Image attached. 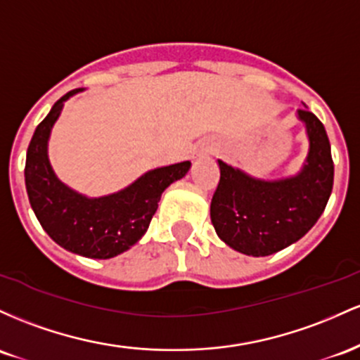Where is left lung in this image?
Here are the masks:
<instances>
[{
  "instance_id": "1",
  "label": "left lung",
  "mask_w": 360,
  "mask_h": 360,
  "mask_svg": "<svg viewBox=\"0 0 360 360\" xmlns=\"http://www.w3.org/2000/svg\"><path fill=\"white\" fill-rule=\"evenodd\" d=\"M306 107V105H304ZM309 153L292 179L255 180L219 161L221 179L211 200L217 236L236 252L267 257L296 243L316 224L333 188V160L325 127L313 112L301 108Z\"/></svg>"
}]
</instances>
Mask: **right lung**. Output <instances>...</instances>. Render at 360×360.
Here are the masks:
<instances>
[{"instance_id":"1","label":"right lung","mask_w":360,"mask_h":360,"mask_svg":"<svg viewBox=\"0 0 360 360\" xmlns=\"http://www.w3.org/2000/svg\"><path fill=\"white\" fill-rule=\"evenodd\" d=\"M76 91L82 88L60 96L32 136L25 161L28 200L40 226L63 248L88 258H112L141 240L158 209L161 193L185 176L191 161L151 169L114 195L86 199L72 192L52 172L47 139L64 100Z\"/></svg>"}]
</instances>
